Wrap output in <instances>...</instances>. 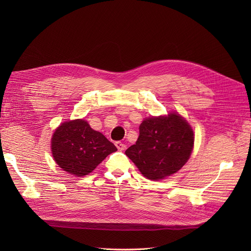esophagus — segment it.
<instances>
[{"instance_id": "esophagus-1", "label": "esophagus", "mask_w": 251, "mask_h": 251, "mask_svg": "<svg viewBox=\"0 0 251 251\" xmlns=\"http://www.w3.org/2000/svg\"><path fill=\"white\" fill-rule=\"evenodd\" d=\"M115 146L118 149V151H125L126 149V146L125 143H123L121 141H116L115 142Z\"/></svg>"}]
</instances>
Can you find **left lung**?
<instances>
[{
  "label": "left lung",
  "mask_w": 251,
  "mask_h": 251,
  "mask_svg": "<svg viewBox=\"0 0 251 251\" xmlns=\"http://www.w3.org/2000/svg\"><path fill=\"white\" fill-rule=\"evenodd\" d=\"M194 132L177 113L149 117L139 126V137L126 155L144 177L160 180L177 173L191 157Z\"/></svg>",
  "instance_id": "1"
}]
</instances>
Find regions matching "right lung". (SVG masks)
Segmentation results:
<instances>
[{"label": "right lung", "instance_id": "obj_1", "mask_svg": "<svg viewBox=\"0 0 251 251\" xmlns=\"http://www.w3.org/2000/svg\"><path fill=\"white\" fill-rule=\"evenodd\" d=\"M51 151L60 169L82 177L117 149L86 120L74 119L62 124L53 133Z\"/></svg>", "mask_w": 251, "mask_h": 251}]
</instances>
